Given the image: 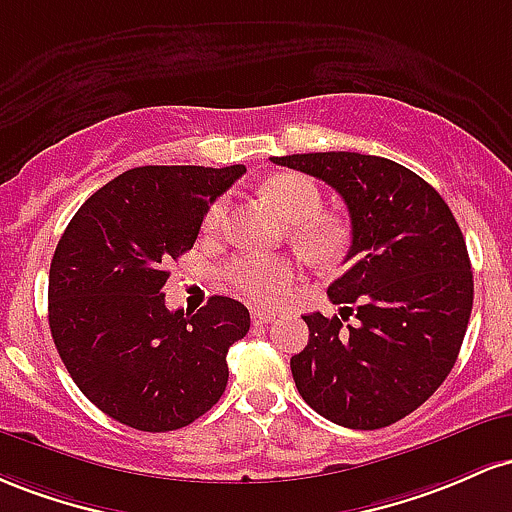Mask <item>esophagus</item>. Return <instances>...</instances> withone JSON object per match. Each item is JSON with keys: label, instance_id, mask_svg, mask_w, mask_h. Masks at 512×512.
I'll use <instances>...</instances> for the list:
<instances>
[{"label": "esophagus", "instance_id": "1", "mask_svg": "<svg viewBox=\"0 0 512 512\" xmlns=\"http://www.w3.org/2000/svg\"><path fill=\"white\" fill-rule=\"evenodd\" d=\"M251 319H254V324H271V321H275V314L254 309V312H251Z\"/></svg>", "mask_w": 512, "mask_h": 512}]
</instances>
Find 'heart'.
I'll use <instances>...</instances> for the list:
<instances>
[{
  "instance_id": "heart-1",
  "label": "heart",
  "mask_w": 512,
  "mask_h": 512,
  "mask_svg": "<svg viewBox=\"0 0 512 512\" xmlns=\"http://www.w3.org/2000/svg\"><path fill=\"white\" fill-rule=\"evenodd\" d=\"M266 195L290 222L292 239L312 258H333L346 244V232L329 217H319L321 191L312 179L300 174H280L266 183ZM227 200L217 198L203 217V232L217 234L225 225ZM225 280L244 300L271 307L278 304L295 280L290 258L266 254L234 256L225 266Z\"/></svg>"
}]
</instances>
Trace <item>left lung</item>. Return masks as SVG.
Masks as SVG:
<instances>
[{"label":"left lung","instance_id":"obj_1","mask_svg":"<svg viewBox=\"0 0 512 512\" xmlns=\"http://www.w3.org/2000/svg\"><path fill=\"white\" fill-rule=\"evenodd\" d=\"M273 164L317 176L346 200L348 271L329 285L341 317L314 312L290 370L302 399L343 428L377 430L416 411L455 365L474 302L467 244L445 200L384 157L309 152ZM355 313V325H343Z\"/></svg>","mask_w":512,"mask_h":512}]
</instances>
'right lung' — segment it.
I'll return each instance as SVG.
<instances>
[{
    "mask_svg": "<svg viewBox=\"0 0 512 512\" xmlns=\"http://www.w3.org/2000/svg\"><path fill=\"white\" fill-rule=\"evenodd\" d=\"M244 171L137 166L91 195L57 241L48 280L55 348L86 399L118 423L166 433L225 392L227 350L249 331V309L215 295L195 314L171 312L162 287L212 200Z\"/></svg>",
    "mask_w": 512,
    "mask_h": 512,
    "instance_id": "1",
    "label": "right lung"
}]
</instances>
